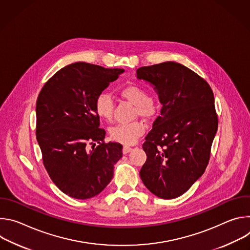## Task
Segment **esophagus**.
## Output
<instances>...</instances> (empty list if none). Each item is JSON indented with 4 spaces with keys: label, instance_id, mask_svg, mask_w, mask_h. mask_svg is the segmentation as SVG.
<instances>
[{
    "label": "esophagus",
    "instance_id": "esophagus-1",
    "mask_svg": "<svg viewBox=\"0 0 250 250\" xmlns=\"http://www.w3.org/2000/svg\"><path fill=\"white\" fill-rule=\"evenodd\" d=\"M131 150H132V147H130V146H125L124 148H123V152H124L125 154L130 152Z\"/></svg>",
    "mask_w": 250,
    "mask_h": 250
}]
</instances>
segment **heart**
<instances>
[{"label":"heart","instance_id":"obj_1","mask_svg":"<svg viewBox=\"0 0 250 250\" xmlns=\"http://www.w3.org/2000/svg\"><path fill=\"white\" fill-rule=\"evenodd\" d=\"M121 96L131 104L136 105L135 113L145 119H151L157 113V104L149 99L146 89L138 85H128L121 90ZM115 102L108 93H101L95 100V111L99 118L104 121H111L114 116ZM146 125L139 121L128 124L117 125L111 128L110 134L112 139L120 144L130 146L145 132Z\"/></svg>","mask_w":250,"mask_h":250}]
</instances>
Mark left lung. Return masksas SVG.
I'll use <instances>...</instances> for the list:
<instances>
[{
    "label": "left lung",
    "instance_id": "left-lung-1",
    "mask_svg": "<svg viewBox=\"0 0 250 250\" xmlns=\"http://www.w3.org/2000/svg\"><path fill=\"white\" fill-rule=\"evenodd\" d=\"M149 82L162 104L146 136V161L139 172L146 187L162 199L187 192L204 174L218 130L209 85L186 66L167 61L136 70Z\"/></svg>",
    "mask_w": 250,
    "mask_h": 250
}]
</instances>
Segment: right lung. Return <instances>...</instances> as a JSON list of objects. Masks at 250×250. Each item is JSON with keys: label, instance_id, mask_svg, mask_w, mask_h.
<instances>
[{"label": "right lung", "instance_id": "obj_1", "mask_svg": "<svg viewBox=\"0 0 250 250\" xmlns=\"http://www.w3.org/2000/svg\"><path fill=\"white\" fill-rule=\"evenodd\" d=\"M124 69L76 62L56 72L37 101V139L43 165L64 194L86 200L100 194L114 176L123 146L104 141L95 100ZM94 142L98 146L95 148ZM93 144V148L88 149Z\"/></svg>", "mask_w": 250, "mask_h": 250}]
</instances>
